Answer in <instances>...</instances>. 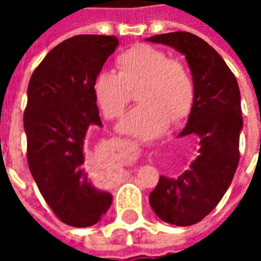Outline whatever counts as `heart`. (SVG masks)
<instances>
[{
  "instance_id": "obj_1",
  "label": "heart",
  "mask_w": 261,
  "mask_h": 261,
  "mask_svg": "<svg viewBox=\"0 0 261 261\" xmlns=\"http://www.w3.org/2000/svg\"><path fill=\"white\" fill-rule=\"evenodd\" d=\"M117 72L102 69L93 80L92 93L106 119L120 117L130 102V88L140 85L142 102L121 120L119 131L144 141L155 140L168 128L169 120L186 117L194 100L192 75L164 50L137 44L116 59Z\"/></svg>"
}]
</instances>
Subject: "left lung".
<instances>
[{
    "label": "left lung",
    "mask_w": 261,
    "mask_h": 261,
    "mask_svg": "<svg viewBox=\"0 0 261 261\" xmlns=\"http://www.w3.org/2000/svg\"><path fill=\"white\" fill-rule=\"evenodd\" d=\"M145 40L183 54L193 75L194 100L186 127L177 137L196 134L198 155L177 177L161 176L149 194L153 213L164 222L189 226L217 207L239 164L243 128L239 85L224 59L193 33L172 32Z\"/></svg>",
    "instance_id": "8db88e82"
}]
</instances>
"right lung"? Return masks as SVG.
Listing matches in <instances>:
<instances>
[{"mask_svg":"<svg viewBox=\"0 0 261 261\" xmlns=\"http://www.w3.org/2000/svg\"><path fill=\"white\" fill-rule=\"evenodd\" d=\"M119 46L116 36L78 35L48 51L28 86L23 114L28 164L43 198L64 224L99 222L113 197L88 176V134L103 127L93 80Z\"/></svg>","mask_w":261,"mask_h":261,"instance_id":"obj_1","label":"right lung"}]
</instances>
